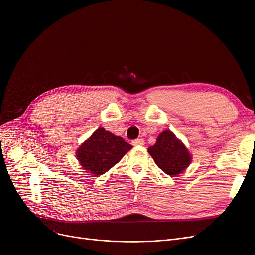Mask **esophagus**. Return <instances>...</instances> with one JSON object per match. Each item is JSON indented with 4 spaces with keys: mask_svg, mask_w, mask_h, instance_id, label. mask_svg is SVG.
<instances>
[{
    "mask_svg": "<svg viewBox=\"0 0 255 255\" xmlns=\"http://www.w3.org/2000/svg\"><path fill=\"white\" fill-rule=\"evenodd\" d=\"M132 144L133 145H143L144 144V140L142 138H137V139L132 140Z\"/></svg>",
    "mask_w": 255,
    "mask_h": 255,
    "instance_id": "1",
    "label": "esophagus"
}]
</instances>
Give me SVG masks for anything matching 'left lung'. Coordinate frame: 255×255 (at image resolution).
Returning a JSON list of instances; mask_svg holds the SVG:
<instances>
[{
    "label": "left lung",
    "mask_w": 255,
    "mask_h": 255,
    "mask_svg": "<svg viewBox=\"0 0 255 255\" xmlns=\"http://www.w3.org/2000/svg\"><path fill=\"white\" fill-rule=\"evenodd\" d=\"M148 152L153 157L157 166L171 177L185 170L191 161L188 150L168 130L160 133L156 143L150 146Z\"/></svg>",
    "instance_id": "8db88e82"
}]
</instances>
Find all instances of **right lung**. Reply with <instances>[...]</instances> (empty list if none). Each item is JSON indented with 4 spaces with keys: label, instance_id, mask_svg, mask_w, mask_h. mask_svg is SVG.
<instances>
[{
    "label": "right lung",
    "instance_id": "right-lung-1",
    "mask_svg": "<svg viewBox=\"0 0 255 255\" xmlns=\"http://www.w3.org/2000/svg\"><path fill=\"white\" fill-rule=\"evenodd\" d=\"M131 148L122 137L100 127L80 145L76 157L84 169L100 176L117 164Z\"/></svg>",
    "mask_w": 255,
    "mask_h": 255
}]
</instances>
